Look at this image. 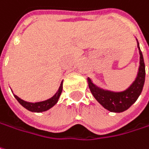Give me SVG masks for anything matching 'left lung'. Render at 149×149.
Wrapping results in <instances>:
<instances>
[{
    "label": "left lung",
    "instance_id": "obj_1",
    "mask_svg": "<svg viewBox=\"0 0 149 149\" xmlns=\"http://www.w3.org/2000/svg\"><path fill=\"white\" fill-rule=\"evenodd\" d=\"M137 47L140 54V65L137 76L136 80L133 81L132 84L126 90L120 92L104 90L97 86L95 84H93L90 78H87L88 86L91 94L96 98V100L109 111L114 113H121L125 111L137 100L143 91L145 81V64L138 41Z\"/></svg>",
    "mask_w": 149,
    "mask_h": 149
}]
</instances>
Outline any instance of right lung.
<instances>
[{
    "label": "right lung",
    "instance_id": "1",
    "mask_svg": "<svg viewBox=\"0 0 149 149\" xmlns=\"http://www.w3.org/2000/svg\"><path fill=\"white\" fill-rule=\"evenodd\" d=\"M63 91V81L60 84L58 90L56 92V94L52 97L51 98H49L47 100L42 102H29L24 101L23 99L19 98L17 96L14 95L15 98H16L17 102L26 109L29 110L31 112H36V113H40V112L47 111L48 109H50L51 108H52L57 102L58 101L59 97L62 93Z\"/></svg>",
    "mask_w": 149,
    "mask_h": 149
}]
</instances>
